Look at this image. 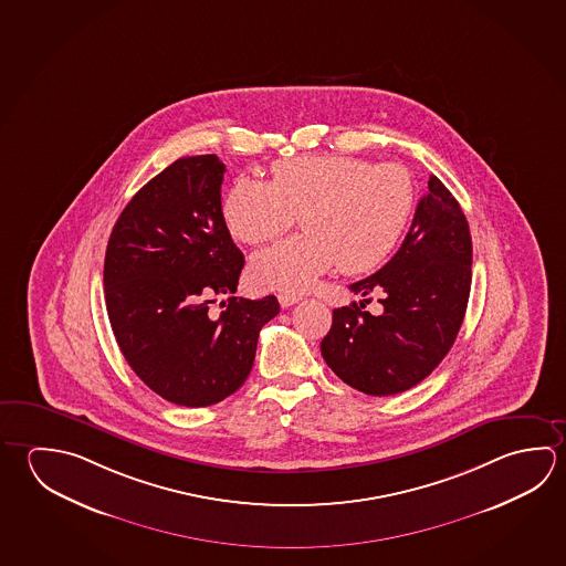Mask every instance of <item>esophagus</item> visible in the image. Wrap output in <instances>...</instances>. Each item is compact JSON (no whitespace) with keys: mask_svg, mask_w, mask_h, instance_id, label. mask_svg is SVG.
I'll return each mask as SVG.
<instances>
[{"mask_svg":"<svg viewBox=\"0 0 566 566\" xmlns=\"http://www.w3.org/2000/svg\"><path fill=\"white\" fill-rule=\"evenodd\" d=\"M302 300V296H297V294H290V292H280L279 302L282 307L294 306Z\"/></svg>","mask_w":566,"mask_h":566,"instance_id":"1","label":"esophagus"}]
</instances>
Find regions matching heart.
I'll use <instances>...</instances> for the list:
<instances>
[{"instance_id": "1", "label": "heart", "mask_w": 566, "mask_h": 566, "mask_svg": "<svg viewBox=\"0 0 566 566\" xmlns=\"http://www.w3.org/2000/svg\"><path fill=\"white\" fill-rule=\"evenodd\" d=\"M416 205L411 175L401 165L349 155H304L279 160L270 182L240 177L222 199L232 239H274L300 214L306 232L252 254L250 282L264 290H307L339 264L346 274L379 266L396 249Z\"/></svg>"}]
</instances>
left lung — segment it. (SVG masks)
Wrapping results in <instances>:
<instances>
[{"label": "left lung", "mask_w": 566, "mask_h": 566, "mask_svg": "<svg viewBox=\"0 0 566 566\" xmlns=\"http://www.w3.org/2000/svg\"><path fill=\"white\" fill-rule=\"evenodd\" d=\"M427 189L394 259L349 286L366 300L334 310L319 346L334 374L367 396H394L426 379L465 317L473 262L469 224L436 175ZM377 289L385 292V314L371 317L360 307Z\"/></svg>", "instance_id": "8db88e82"}]
</instances>
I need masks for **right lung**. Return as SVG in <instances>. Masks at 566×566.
Listing matches in <instances>:
<instances>
[{"label":"right lung","instance_id":"add662e5","mask_svg":"<svg viewBox=\"0 0 566 566\" xmlns=\"http://www.w3.org/2000/svg\"><path fill=\"white\" fill-rule=\"evenodd\" d=\"M217 155L175 160L120 212L103 286L113 334L133 371L170 403L207 407L249 377L276 296L244 300V256L222 220ZM229 295L220 315L209 312Z\"/></svg>","mask_w":566,"mask_h":566}]
</instances>
